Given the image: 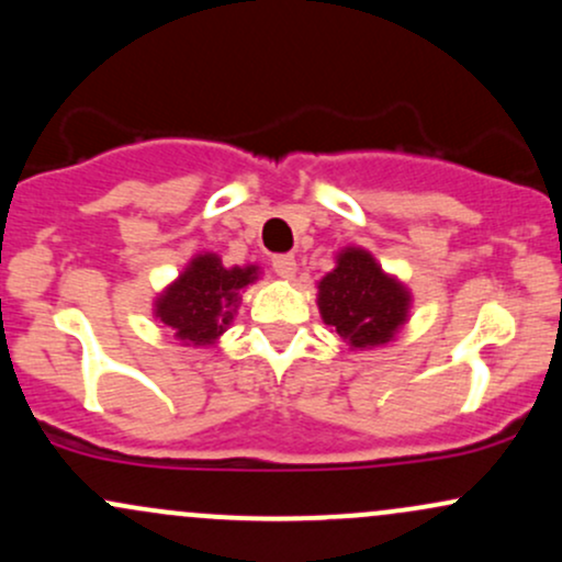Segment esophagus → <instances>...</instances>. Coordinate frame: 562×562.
I'll return each instance as SVG.
<instances>
[{"label":"esophagus","instance_id":"1","mask_svg":"<svg viewBox=\"0 0 562 562\" xmlns=\"http://www.w3.org/2000/svg\"><path fill=\"white\" fill-rule=\"evenodd\" d=\"M272 269L277 277H285V280H290V277L295 274V259L290 254H277L272 256Z\"/></svg>","mask_w":562,"mask_h":562}]
</instances>
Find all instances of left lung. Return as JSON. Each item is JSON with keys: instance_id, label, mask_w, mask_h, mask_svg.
Here are the masks:
<instances>
[{"instance_id": "left-lung-1", "label": "left lung", "mask_w": 562, "mask_h": 562, "mask_svg": "<svg viewBox=\"0 0 562 562\" xmlns=\"http://www.w3.org/2000/svg\"><path fill=\"white\" fill-rule=\"evenodd\" d=\"M406 308V290L359 248L340 254L338 267L319 282L322 319L353 348L389 344L396 327L404 325Z\"/></svg>"}]
</instances>
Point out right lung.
<instances>
[{
  "mask_svg": "<svg viewBox=\"0 0 562 562\" xmlns=\"http://www.w3.org/2000/svg\"><path fill=\"white\" fill-rule=\"evenodd\" d=\"M256 280V267L224 269L216 256H198L166 295L158 299V317L187 344H214L229 325L237 290Z\"/></svg>",
  "mask_w": 562,
  "mask_h": 562,
  "instance_id": "1",
  "label": "right lung"
}]
</instances>
